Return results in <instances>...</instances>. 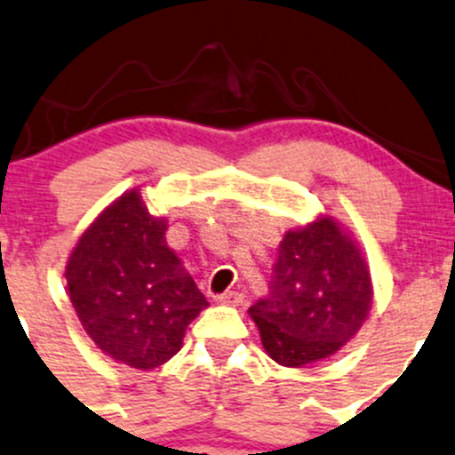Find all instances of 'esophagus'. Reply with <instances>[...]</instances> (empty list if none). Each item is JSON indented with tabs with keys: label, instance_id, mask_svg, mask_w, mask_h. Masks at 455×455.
I'll return each instance as SVG.
<instances>
[{
	"label": "esophagus",
	"instance_id": "obj_1",
	"mask_svg": "<svg viewBox=\"0 0 455 455\" xmlns=\"http://www.w3.org/2000/svg\"><path fill=\"white\" fill-rule=\"evenodd\" d=\"M215 300H218V303H224V305H240L242 294L235 290H228V291H224V294L215 296Z\"/></svg>",
	"mask_w": 455,
	"mask_h": 455
}]
</instances>
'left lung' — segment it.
I'll use <instances>...</instances> for the list:
<instances>
[{"label": "left lung", "instance_id": "left-lung-1", "mask_svg": "<svg viewBox=\"0 0 455 455\" xmlns=\"http://www.w3.org/2000/svg\"><path fill=\"white\" fill-rule=\"evenodd\" d=\"M371 305V267L360 243L331 215H318L285 233L270 294L248 314L267 355L300 368L340 351L366 323Z\"/></svg>", "mask_w": 455, "mask_h": 455}]
</instances>
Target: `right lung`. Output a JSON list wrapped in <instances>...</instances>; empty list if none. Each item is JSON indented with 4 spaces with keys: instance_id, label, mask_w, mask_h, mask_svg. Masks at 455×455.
<instances>
[{
    "instance_id": "1",
    "label": "right lung",
    "mask_w": 455,
    "mask_h": 455,
    "mask_svg": "<svg viewBox=\"0 0 455 455\" xmlns=\"http://www.w3.org/2000/svg\"><path fill=\"white\" fill-rule=\"evenodd\" d=\"M140 189L108 204L67 259L69 300L95 347L140 371L165 364L207 299L165 242Z\"/></svg>"
}]
</instances>
